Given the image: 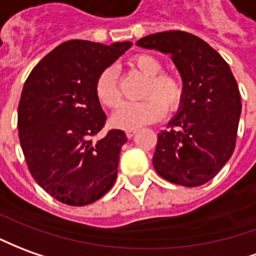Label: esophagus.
Listing matches in <instances>:
<instances>
[{"label":"esophagus","instance_id":"34e87169","mask_svg":"<svg viewBox=\"0 0 256 256\" xmlns=\"http://www.w3.org/2000/svg\"><path fill=\"white\" fill-rule=\"evenodd\" d=\"M136 133H137V130H136V128H128V130H126V136H128V138H132Z\"/></svg>","mask_w":256,"mask_h":256}]
</instances>
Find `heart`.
I'll use <instances>...</instances> for the list:
<instances>
[{
    "instance_id": "heart-1",
    "label": "heart",
    "mask_w": 256,
    "mask_h": 256,
    "mask_svg": "<svg viewBox=\"0 0 256 256\" xmlns=\"http://www.w3.org/2000/svg\"><path fill=\"white\" fill-rule=\"evenodd\" d=\"M130 65L146 78L142 97L138 102H123L112 116V123L120 128H137L156 122L165 115L166 110H176L183 101L184 86L178 74L162 72L164 65L151 54H136ZM96 97L104 106L115 108L120 102L118 87V73L108 66L98 74L94 84Z\"/></svg>"
}]
</instances>
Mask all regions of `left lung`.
<instances>
[{"label": "left lung", "instance_id": "1", "mask_svg": "<svg viewBox=\"0 0 256 256\" xmlns=\"http://www.w3.org/2000/svg\"><path fill=\"white\" fill-rule=\"evenodd\" d=\"M136 44L170 54L184 83L178 114L158 134L155 170L186 187L208 183L236 146L241 98L230 66L208 42L182 30L150 34Z\"/></svg>", "mask_w": 256, "mask_h": 256}]
</instances>
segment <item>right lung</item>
<instances>
[{
    "label": "right lung",
    "mask_w": 256,
    "mask_h": 256,
    "mask_svg": "<svg viewBox=\"0 0 256 256\" xmlns=\"http://www.w3.org/2000/svg\"><path fill=\"white\" fill-rule=\"evenodd\" d=\"M132 42L86 40L60 44L36 65L23 86L18 130L30 174L60 202L84 206L112 188L122 130L92 140L105 124L94 84Z\"/></svg>",
    "instance_id": "right-lung-1"
}]
</instances>
